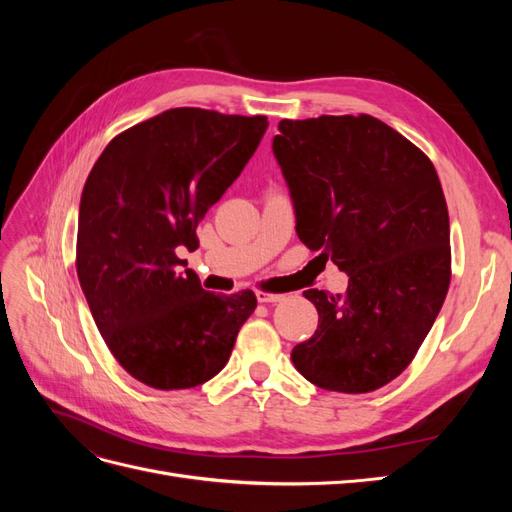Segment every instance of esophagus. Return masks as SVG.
Returning <instances> with one entry per match:
<instances>
[{"label": "esophagus", "instance_id": "34e87169", "mask_svg": "<svg viewBox=\"0 0 512 512\" xmlns=\"http://www.w3.org/2000/svg\"><path fill=\"white\" fill-rule=\"evenodd\" d=\"M256 297L260 303H280L286 299L284 294H273V292H256Z\"/></svg>", "mask_w": 512, "mask_h": 512}]
</instances>
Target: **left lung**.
<instances>
[{
	"label": "left lung",
	"mask_w": 512,
	"mask_h": 512,
	"mask_svg": "<svg viewBox=\"0 0 512 512\" xmlns=\"http://www.w3.org/2000/svg\"><path fill=\"white\" fill-rule=\"evenodd\" d=\"M273 156L299 239L350 275L344 297L312 288L318 329L292 348L312 384L369 393L414 359L451 282V226L436 168L369 115L282 119Z\"/></svg>",
	"instance_id": "left-lung-1"
}]
</instances>
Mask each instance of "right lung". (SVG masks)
<instances>
[{
  "label": "right lung",
  "mask_w": 512,
  "mask_h": 512,
  "mask_svg": "<svg viewBox=\"0 0 512 512\" xmlns=\"http://www.w3.org/2000/svg\"><path fill=\"white\" fill-rule=\"evenodd\" d=\"M265 115L170 108L106 145L85 181L76 273L108 350L160 391L192 389L228 363L256 294H215L179 250L254 156Z\"/></svg>",
  "instance_id": "obj_1"
}]
</instances>
